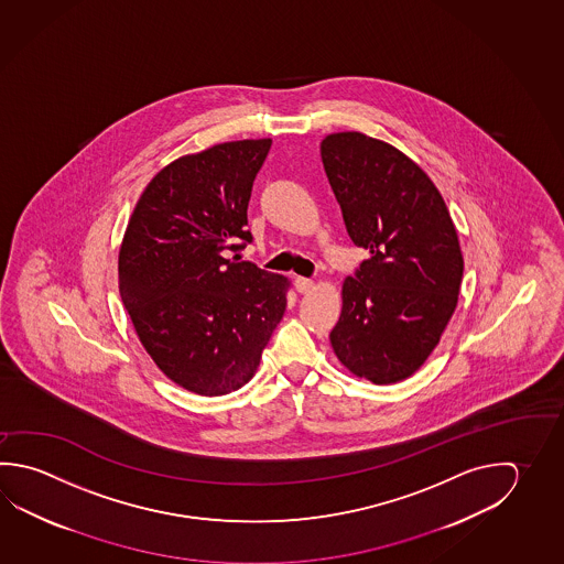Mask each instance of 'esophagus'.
I'll return each instance as SVG.
<instances>
[{"instance_id":"34e87169","label":"esophagus","mask_w":564,"mask_h":564,"mask_svg":"<svg viewBox=\"0 0 564 564\" xmlns=\"http://www.w3.org/2000/svg\"><path fill=\"white\" fill-rule=\"evenodd\" d=\"M294 284H296V290L300 294H307V292L314 290V282H312L310 278L297 276L296 280H294Z\"/></svg>"}]
</instances>
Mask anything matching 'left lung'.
Here are the masks:
<instances>
[{"label":"left lung","instance_id":"left-lung-1","mask_svg":"<svg viewBox=\"0 0 564 564\" xmlns=\"http://www.w3.org/2000/svg\"><path fill=\"white\" fill-rule=\"evenodd\" d=\"M319 153L349 238L369 250L344 280L329 341L354 376L395 383L430 358L457 307L459 236L437 186L393 144L346 131Z\"/></svg>","mask_w":564,"mask_h":564}]
</instances>
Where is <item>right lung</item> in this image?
Wrapping results in <instances>:
<instances>
[{
	"label": "right lung",
	"mask_w": 564,
	"mask_h": 564,
	"mask_svg": "<svg viewBox=\"0 0 564 564\" xmlns=\"http://www.w3.org/2000/svg\"><path fill=\"white\" fill-rule=\"evenodd\" d=\"M270 144L230 141L166 164L119 250V292L143 348L166 378L206 398L252 379L286 310L288 278L226 258L252 240L246 208Z\"/></svg>",
	"instance_id": "right-lung-1"
}]
</instances>
